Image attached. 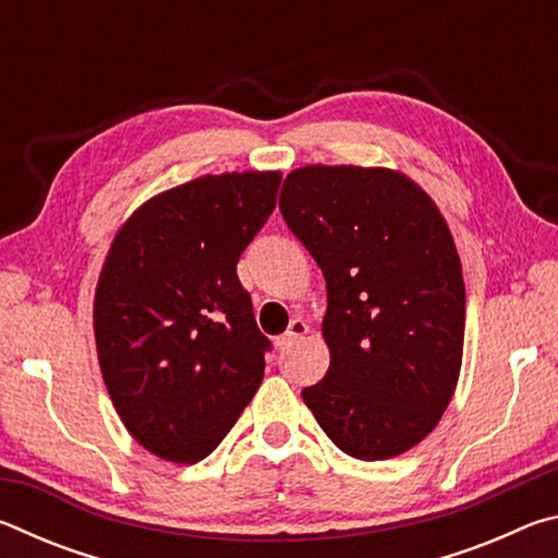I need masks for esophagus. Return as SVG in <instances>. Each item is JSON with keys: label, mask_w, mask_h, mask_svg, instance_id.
I'll use <instances>...</instances> for the list:
<instances>
[{"label": "esophagus", "mask_w": 558, "mask_h": 558, "mask_svg": "<svg viewBox=\"0 0 558 558\" xmlns=\"http://www.w3.org/2000/svg\"><path fill=\"white\" fill-rule=\"evenodd\" d=\"M305 335H307V325H305V319H300V317L290 319L288 332L282 335V337H278V347H280V349H288V347H292L295 342H300V339L305 337Z\"/></svg>", "instance_id": "34e87169"}]
</instances>
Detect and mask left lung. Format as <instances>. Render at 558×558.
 <instances>
[{"mask_svg":"<svg viewBox=\"0 0 558 558\" xmlns=\"http://www.w3.org/2000/svg\"><path fill=\"white\" fill-rule=\"evenodd\" d=\"M280 214L327 282L329 369L302 401L347 456H401L460 376L465 282L448 223L405 174L354 165L290 172Z\"/></svg>","mask_w":558,"mask_h":558,"instance_id":"8db88e82","label":"left lung"}]
</instances>
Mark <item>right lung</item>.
Wrapping results in <instances>:
<instances>
[{"label":"right lung","instance_id":"add662e5","mask_svg":"<svg viewBox=\"0 0 558 558\" xmlns=\"http://www.w3.org/2000/svg\"><path fill=\"white\" fill-rule=\"evenodd\" d=\"M280 172L206 174L130 216L100 270L93 329L112 405L157 458L199 462L258 391L268 337L235 263Z\"/></svg>","mask_w":558,"mask_h":558}]
</instances>
